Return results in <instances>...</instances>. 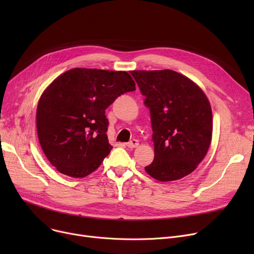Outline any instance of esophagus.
<instances>
[{"label": "esophagus", "instance_id": "34e87169", "mask_svg": "<svg viewBox=\"0 0 254 254\" xmlns=\"http://www.w3.org/2000/svg\"><path fill=\"white\" fill-rule=\"evenodd\" d=\"M127 146L128 148H136L139 146V141L136 139H132L128 143H127Z\"/></svg>", "mask_w": 254, "mask_h": 254}]
</instances>
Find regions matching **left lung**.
<instances>
[{
    "mask_svg": "<svg viewBox=\"0 0 254 254\" xmlns=\"http://www.w3.org/2000/svg\"><path fill=\"white\" fill-rule=\"evenodd\" d=\"M130 74L150 111L154 158L145 171L164 182L190 174L207 154L212 139V111L204 91L172 70Z\"/></svg>",
    "mask_w": 254,
    "mask_h": 254,
    "instance_id": "left-lung-1",
    "label": "left lung"
}]
</instances>
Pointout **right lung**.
<instances>
[{
    "mask_svg": "<svg viewBox=\"0 0 254 254\" xmlns=\"http://www.w3.org/2000/svg\"><path fill=\"white\" fill-rule=\"evenodd\" d=\"M136 90L125 71L75 68L59 76L37 107V132L44 154L62 174L82 178L97 170L112 149L105 110Z\"/></svg>",
    "mask_w": 254,
    "mask_h": 254,
    "instance_id": "1",
    "label": "right lung"
}]
</instances>
